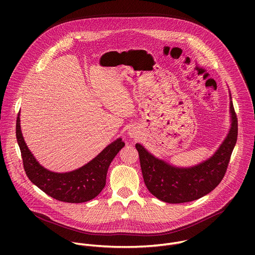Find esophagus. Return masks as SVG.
<instances>
[{
  "mask_svg": "<svg viewBox=\"0 0 255 255\" xmlns=\"http://www.w3.org/2000/svg\"><path fill=\"white\" fill-rule=\"evenodd\" d=\"M129 135H130L131 137H135V133H134L133 131H130V132H129Z\"/></svg>",
  "mask_w": 255,
  "mask_h": 255,
  "instance_id": "1",
  "label": "esophagus"
}]
</instances>
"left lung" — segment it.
<instances>
[{"label": "left lung", "instance_id": "obj_1", "mask_svg": "<svg viewBox=\"0 0 255 255\" xmlns=\"http://www.w3.org/2000/svg\"><path fill=\"white\" fill-rule=\"evenodd\" d=\"M230 114L231 127L220 147L210 158L195 166H173L156 158L140 143H136L144 183L154 197L169 204L188 203L206 196L221 183L238 134V122L232 101Z\"/></svg>", "mask_w": 255, "mask_h": 255}]
</instances>
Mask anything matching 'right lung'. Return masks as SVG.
Masks as SVG:
<instances>
[{
    "mask_svg": "<svg viewBox=\"0 0 255 255\" xmlns=\"http://www.w3.org/2000/svg\"><path fill=\"white\" fill-rule=\"evenodd\" d=\"M16 137L28 178L51 198L66 203H84L96 198L106 185L110 163L125 146L118 138L84 166L68 172H54L43 167L26 145L20 126V113L16 123Z\"/></svg>",
    "mask_w": 255,
    "mask_h": 255,
    "instance_id": "right-lung-1",
    "label": "right lung"
}]
</instances>
